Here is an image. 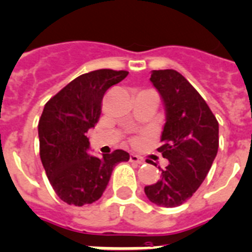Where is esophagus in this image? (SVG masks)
<instances>
[{
	"mask_svg": "<svg viewBox=\"0 0 252 252\" xmlns=\"http://www.w3.org/2000/svg\"><path fill=\"white\" fill-rule=\"evenodd\" d=\"M130 162L132 163H136V165H143L144 163V159L139 157L138 155H130Z\"/></svg>",
	"mask_w": 252,
	"mask_h": 252,
	"instance_id": "34e87169",
	"label": "esophagus"
}]
</instances>
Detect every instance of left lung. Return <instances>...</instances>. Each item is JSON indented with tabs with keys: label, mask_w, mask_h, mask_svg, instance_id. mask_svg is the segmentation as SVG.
I'll use <instances>...</instances> for the list:
<instances>
[{
	"label": "left lung",
	"mask_w": 252,
	"mask_h": 252,
	"mask_svg": "<svg viewBox=\"0 0 252 252\" xmlns=\"http://www.w3.org/2000/svg\"><path fill=\"white\" fill-rule=\"evenodd\" d=\"M151 82L165 105L166 124L157 151L168 166L144 192L156 205L176 207L193 196L209 174L219 148V124L198 91L179 72L153 70Z\"/></svg>",
	"instance_id": "obj_1"
}]
</instances>
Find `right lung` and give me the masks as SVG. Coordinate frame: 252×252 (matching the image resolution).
<instances>
[{"label":"right lung","instance_id":"1","mask_svg":"<svg viewBox=\"0 0 252 252\" xmlns=\"http://www.w3.org/2000/svg\"><path fill=\"white\" fill-rule=\"evenodd\" d=\"M126 70L97 69L81 74L45 104L38 122L39 157L62 201L84 206L103 196L114 166L130 158L116 149L97 158L87 155L86 132L95 127L105 91L127 76Z\"/></svg>","mask_w":252,"mask_h":252}]
</instances>
